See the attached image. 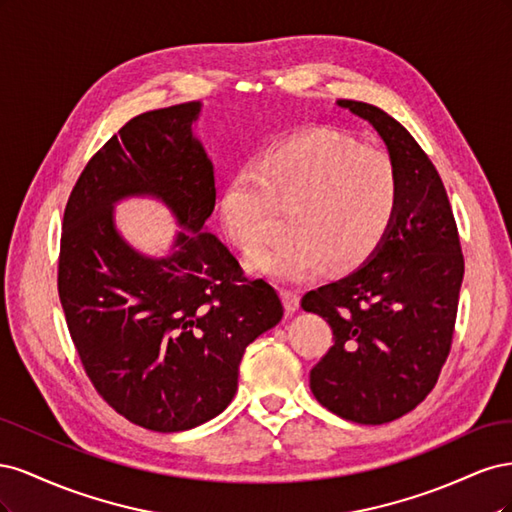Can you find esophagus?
I'll list each match as a JSON object with an SVG mask.
<instances>
[{
  "mask_svg": "<svg viewBox=\"0 0 512 512\" xmlns=\"http://www.w3.org/2000/svg\"><path fill=\"white\" fill-rule=\"evenodd\" d=\"M282 299H284V307H286V312L288 314H294L299 309V303H301V299H299V294L297 292H290V290H284L282 292Z\"/></svg>",
  "mask_w": 512,
  "mask_h": 512,
  "instance_id": "1",
  "label": "esophagus"
}]
</instances>
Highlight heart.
Wrapping results in <instances>:
<instances>
[{
    "label": "heart",
    "instance_id": "heart-1",
    "mask_svg": "<svg viewBox=\"0 0 512 512\" xmlns=\"http://www.w3.org/2000/svg\"><path fill=\"white\" fill-rule=\"evenodd\" d=\"M271 200L292 205V235L247 265L277 284H299L333 265L354 267L378 250L399 203V179L384 151L335 132H307L269 147L232 173L220 194V222L243 252L267 237Z\"/></svg>",
    "mask_w": 512,
    "mask_h": 512
}]
</instances>
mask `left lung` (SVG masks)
<instances>
[{"label":"left lung","instance_id":"obj_1","mask_svg":"<svg viewBox=\"0 0 512 512\" xmlns=\"http://www.w3.org/2000/svg\"><path fill=\"white\" fill-rule=\"evenodd\" d=\"M335 104L382 138L397 168L399 203L378 250L301 301L335 335L309 371V389L346 421L382 425L414 410L438 382L451 350L463 254L444 183L412 134L374 104Z\"/></svg>","mask_w":512,"mask_h":512}]
</instances>
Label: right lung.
Masks as SVG:
<instances>
[{"mask_svg":"<svg viewBox=\"0 0 512 512\" xmlns=\"http://www.w3.org/2000/svg\"><path fill=\"white\" fill-rule=\"evenodd\" d=\"M188 102L130 119L76 181L64 213L59 299L98 393L134 425L185 431L237 393L239 363L284 307L265 280H247L207 232L215 175ZM128 197H153L180 230L164 257L138 253L114 222Z\"/></svg>","mask_w":512,"mask_h":512,"instance_id":"add662e5","label":"right lung"}]
</instances>
